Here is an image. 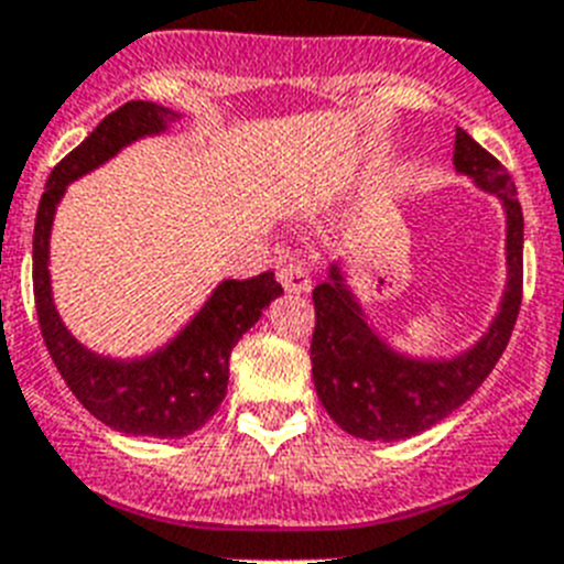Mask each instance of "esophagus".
I'll return each instance as SVG.
<instances>
[{
  "mask_svg": "<svg viewBox=\"0 0 564 564\" xmlns=\"http://www.w3.org/2000/svg\"><path fill=\"white\" fill-rule=\"evenodd\" d=\"M278 281H281L283 290L295 292V295H304V292L312 290L310 272H306V267H301V263H290V267H283L281 272H278Z\"/></svg>",
  "mask_w": 564,
  "mask_h": 564,
  "instance_id": "1",
  "label": "esophagus"
}]
</instances>
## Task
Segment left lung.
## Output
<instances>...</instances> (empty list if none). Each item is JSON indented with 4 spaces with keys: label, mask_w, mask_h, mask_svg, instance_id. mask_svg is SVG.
Segmentation results:
<instances>
[{
    "label": "left lung",
    "mask_w": 564,
    "mask_h": 564,
    "mask_svg": "<svg viewBox=\"0 0 564 564\" xmlns=\"http://www.w3.org/2000/svg\"><path fill=\"white\" fill-rule=\"evenodd\" d=\"M453 165L496 194L505 209V260L508 281L487 333L451 358H419L395 349L378 335L361 301L349 290L340 260L329 263L326 281L315 286L312 333V381L329 419L340 430L367 442H399L444 421L479 390L508 347L522 306L524 217L516 186L494 154L467 131L456 129Z\"/></svg>",
    "instance_id": "1"
}]
</instances>
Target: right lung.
Returning a JSON list of instances; mask_svg holds the SVG:
<instances>
[{
	"instance_id": "right-lung-1",
	"label": "right lung",
	"mask_w": 564,
	"mask_h": 564,
	"mask_svg": "<svg viewBox=\"0 0 564 564\" xmlns=\"http://www.w3.org/2000/svg\"><path fill=\"white\" fill-rule=\"evenodd\" d=\"M180 113L131 99L99 122L68 158L59 160L42 192L33 226V297L56 370L79 404L117 433L180 438L203 427L226 399L229 355L274 297L283 295L274 272L249 281H220L169 344L140 358H111L79 344L63 324L51 292V229L68 183L94 172L143 137L163 134Z\"/></svg>"
}]
</instances>
